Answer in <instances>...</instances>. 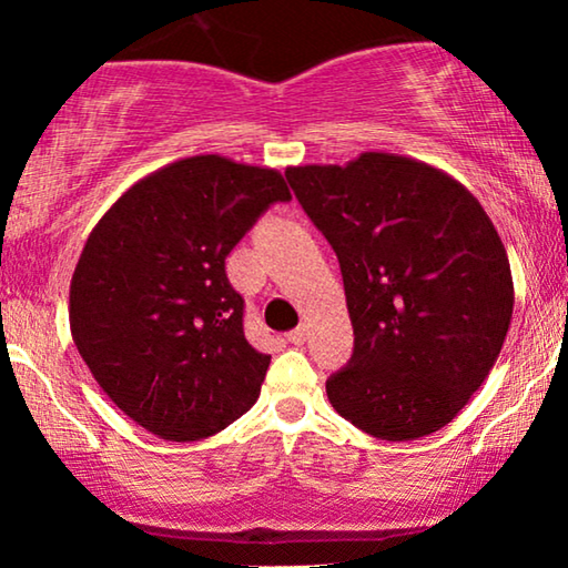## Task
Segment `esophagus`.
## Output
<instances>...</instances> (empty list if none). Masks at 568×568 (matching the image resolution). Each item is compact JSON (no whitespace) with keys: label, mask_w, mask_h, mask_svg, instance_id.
I'll list each match as a JSON object with an SVG mask.
<instances>
[{"label":"esophagus","mask_w":568,"mask_h":568,"mask_svg":"<svg viewBox=\"0 0 568 568\" xmlns=\"http://www.w3.org/2000/svg\"><path fill=\"white\" fill-rule=\"evenodd\" d=\"M305 336H307L305 325H300V328L286 333V341H290V344H294V346H302V344H305Z\"/></svg>","instance_id":"esophagus-1"}]
</instances>
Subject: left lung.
Returning <instances> with one entry per match:
<instances>
[{"label": "left lung", "mask_w": 568, "mask_h": 568, "mask_svg": "<svg viewBox=\"0 0 568 568\" xmlns=\"http://www.w3.org/2000/svg\"><path fill=\"white\" fill-rule=\"evenodd\" d=\"M338 255L354 354L331 406L387 442L439 432L484 385L515 307L509 258L478 199L422 160L362 152L286 168Z\"/></svg>", "instance_id": "left-lung-1"}]
</instances>
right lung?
Returning <instances> with one entry per match:
<instances>
[{
  "instance_id": "obj_1",
  "label": "right lung",
  "mask_w": 568,
  "mask_h": 568,
  "mask_svg": "<svg viewBox=\"0 0 568 568\" xmlns=\"http://www.w3.org/2000/svg\"><path fill=\"white\" fill-rule=\"evenodd\" d=\"M290 199L278 170L196 154L144 175L100 216L72 274L69 328L131 422L196 442L258 400L271 356L247 344L224 258Z\"/></svg>"
}]
</instances>
